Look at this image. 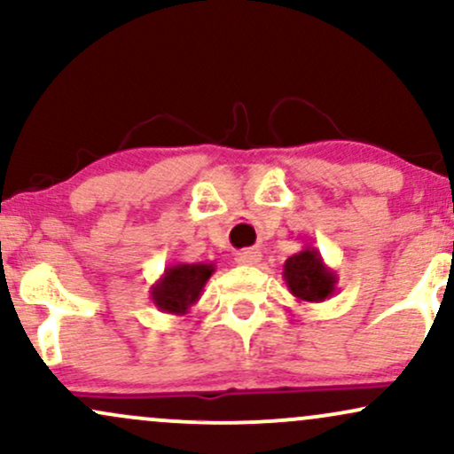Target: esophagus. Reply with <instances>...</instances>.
<instances>
[{"label": "esophagus", "instance_id": "34e87169", "mask_svg": "<svg viewBox=\"0 0 454 454\" xmlns=\"http://www.w3.org/2000/svg\"><path fill=\"white\" fill-rule=\"evenodd\" d=\"M239 264H247V267H254V264L260 262V252L258 249H241V252H237V256H234Z\"/></svg>", "mask_w": 454, "mask_h": 454}]
</instances>
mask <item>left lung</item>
<instances>
[{"label":"left lung","mask_w":454,"mask_h":454,"mask_svg":"<svg viewBox=\"0 0 454 454\" xmlns=\"http://www.w3.org/2000/svg\"><path fill=\"white\" fill-rule=\"evenodd\" d=\"M284 281L299 303H322L337 290V273L326 267L320 252L305 245L284 262Z\"/></svg>","instance_id":"1"}]
</instances>
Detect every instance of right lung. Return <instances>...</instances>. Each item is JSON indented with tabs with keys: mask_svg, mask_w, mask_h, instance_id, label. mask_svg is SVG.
Masks as SVG:
<instances>
[{
	"mask_svg": "<svg viewBox=\"0 0 454 454\" xmlns=\"http://www.w3.org/2000/svg\"><path fill=\"white\" fill-rule=\"evenodd\" d=\"M213 273H215V267L209 262L170 264L164 269L161 278L151 286V301L164 314H190Z\"/></svg>",
	"mask_w": 454,
	"mask_h": 454,
	"instance_id": "add662e5",
	"label": "right lung"
}]
</instances>
